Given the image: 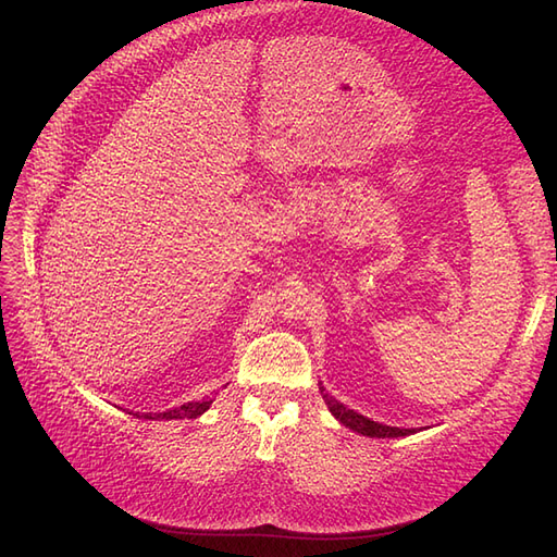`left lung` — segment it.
<instances>
[{
    "instance_id": "1",
    "label": "left lung",
    "mask_w": 557,
    "mask_h": 557,
    "mask_svg": "<svg viewBox=\"0 0 557 557\" xmlns=\"http://www.w3.org/2000/svg\"><path fill=\"white\" fill-rule=\"evenodd\" d=\"M320 393H322L324 403H326V407H330L332 414L355 433L367 435V437H405V435L414 433V428H395V425H386V423H376L372 419L358 414V411L344 407L338 400H334L332 395H326L324 388H320Z\"/></svg>"
}]
</instances>
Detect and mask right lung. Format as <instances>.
I'll list each match as a JSON object with an SVG mask.
<instances>
[{
	"instance_id": "obj_1",
	"label": "right lung",
	"mask_w": 557,
	"mask_h": 557,
	"mask_svg": "<svg viewBox=\"0 0 557 557\" xmlns=\"http://www.w3.org/2000/svg\"><path fill=\"white\" fill-rule=\"evenodd\" d=\"M213 400H199V403H185V405H181V407H174V409H166V411H162V414H138L136 411V417L140 419H166V421H176V419H197V417H202L205 411L209 409V405H211Z\"/></svg>"
}]
</instances>
